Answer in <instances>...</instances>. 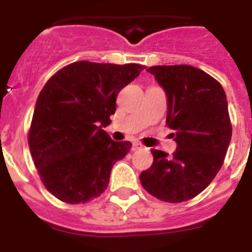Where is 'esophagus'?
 I'll use <instances>...</instances> for the list:
<instances>
[{
  "label": "esophagus",
  "instance_id": "obj_1",
  "mask_svg": "<svg viewBox=\"0 0 252 252\" xmlns=\"http://www.w3.org/2000/svg\"><path fill=\"white\" fill-rule=\"evenodd\" d=\"M142 145L140 144V142H133L132 144V150H139V149H141Z\"/></svg>",
  "mask_w": 252,
  "mask_h": 252
}]
</instances>
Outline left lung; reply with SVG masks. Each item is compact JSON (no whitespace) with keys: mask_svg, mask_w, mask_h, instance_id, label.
<instances>
[{"mask_svg":"<svg viewBox=\"0 0 252 252\" xmlns=\"http://www.w3.org/2000/svg\"><path fill=\"white\" fill-rule=\"evenodd\" d=\"M148 72L165 90L166 125L178 146L171 155L153 149V165L140 182L160 201L180 203L203 192L223 164L232 136L226 93L192 65H155Z\"/></svg>","mask_w":252,"mask_h":252,"instance_id":"1","label":"left lung"}]
</instances>
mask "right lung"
I'll use <instances>...</instances> for the list:
<instances>
[{"label": "right lung", "mask_w": 252, "mask_h": 252, "mask_svg": "<svg viewBox=\"0 0 252 252\" xmlns=\"http://www.w3.org/2000/svg\"><path fill=\"white\" fill-rule=\"evenodd\" d=\"M145 68L75 62L43 87L28 141L40 179L58 199L87 203L106 190L112 166L131 142L113 141L102 127L111 124L120 91Z\"/></svg>", "instance_id": "add662e5"}]
</instances>
